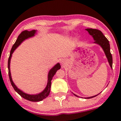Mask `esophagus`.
I'll return each instance as SVG.
<instances>
[{"label": "esophagus", "mask_w": 121, "mask_h": 121, "mask_svg": "<svg viewBox=\"0 0 121 121\" xmlns=\"http://www.w3.org/2000/svg\"><path fill=\"white\" fill-rule=\"evenodd\" d=\"M61 63L62 65H64L65 64V61H64L62 60V61H61Z\"/></svg>", "instance_id": "esophagus-1"}]
</instances>
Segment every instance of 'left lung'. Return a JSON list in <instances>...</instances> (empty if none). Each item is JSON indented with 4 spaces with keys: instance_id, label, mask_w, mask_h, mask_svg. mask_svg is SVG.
<instances>
[{
    "instance_id": "8db88e82",
    "label": "left lung",
    "mask_w": 121,
    "mask_h": 121,
    "mask_svg": "<svg viewBox=\"0 0 121 121\" xmlns=\"http://www.w3.org/2000/svg\"><path fill=\"white\" fill-rule=\"evenodd\" d=\"M86 30H87L89 32V34L91 35V36H92V37H93L94 41V43L95 44H98L99 45L102 47V48L103 49L104 52H105V55H106V58L108 59V62H109L110 66L112 68V65H113V59H112V55L110 53V44L109 40L107 39V38L104 35V34H102V32L101 30H96V29H92V28H87L86 29ZM99 94H98L97 95H98ZM75 96L78 97V95H76V94H73ZM97 95H94V96L90 97H87L85 98H93V97L97 96Z\"/></svg>"
}]
</instances>
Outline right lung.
<instances>
[{
    "instance_id": "obj_1",
    "label": "right lung",
    "mask_w": 121,
    "mask_h": 121,
    "mask_svg": "<svg viewBox=\"0 0 121 121\" xmlns=\"http://www.w3.org/2000/svg\"><path fill=\"white\" fill-rule=\"evenodd\" d=\"M36 33V30H32L30 31H28L27 30H25L24 31L22 32L21 34L19 35L18 36L17 40H16V42L13 45L12 47V49L11 50L10 55H9V57L8 58V76H9V80H10L11 84L12 87H13L14 90L21 97L24 98V99H27V100L32 101V102H38V101H41L43 99H45L48 96L49 94L50 91H51V80H52L53 77L55 73H56L57 70L60 69L61 66L59 63H57L56 65H55L52 68L51 70H49V73H48V83H47V85L45 89L42 92L40 93L37 94H28L25 93L23 91L18 89L17 86L15 85L14 83H13V81H12L11 78V72H10V61L11 59L12 54L14 52V51L16 49V48L19 46V45L24 41V40L27 39L28 38H30L32 36H35V34Z\"/></svg>"
}]
</instances>
